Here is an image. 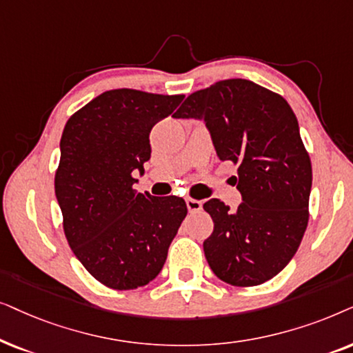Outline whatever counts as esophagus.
<instances>
[{"instance_id": "34e87169", "label": "esophagus", "mask_w": 353, "mask_h": 353, "mask_svg": "<svg viewBox=\"0 0 353 353\" xmlns=\"http://www.w3.org/2000/svg\"><path fill=\"white\" fill-rule=\"evenodd\" d=\"M185 203H187V210H189L190 213H199L201 210V205H203L200 200H194V199H187Z\"/></svg>"}]
</instances>
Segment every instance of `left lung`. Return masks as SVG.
<instances>
[{"instance_id":"obj_1","label":"left lung","mask_w":353,"mask_h":353,"mask_svg":"<svg viewBox=\"0 0 353 353\" xmlns=\"http://www.w3.org/2000/svg\"><path fill=\"white\" fill-rule=\"evenodd\" d=\"M177 119L205 122L221 161L237 164L242 203L203 205L214 223L203 242L211 271L250 288L288 266L308 224L312 163L297 117L278 93L245 79H228L187 97Z\"/></svg>"}]
</instances>
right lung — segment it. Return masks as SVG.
Here are the masks:
<instances>
[{
  "label": "right lung",
  "mask_w": 353,
  "mask_h": 353,
  "mask_svg": "<svg viewBox=\"0 0 353 353\" xmlns=\"http://www.w3.org/2000/svg\"><path fill=\"white\" fill-rule=\"evenodd\" d=\"M182 100L117 88L65 122L54 176L64 234L77 260L106 288L130 290L157 278L187 216L179 196L134 190V172L143 176L152 154L153 125Z\"/></svg>",
  "instance_id": "obj_1"
}]
</instances>
